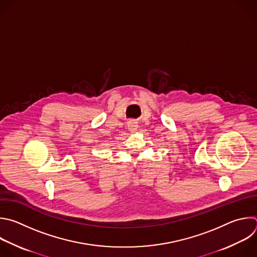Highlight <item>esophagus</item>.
Wrapping results in <instances>:
<instances>
[{"instance_id": "1", "label": "esophagus", "mask_w": 257, "mask_h": 257, "mask_svg": "<svg viewBox=\"0 0 257 257\" xmlns=\"http://www.w3.org/2000/svg\"><path fill=\"white\" fill-rule=\"evenodd\" d=\"M128 129L131 131V132H135L137 129H138V125L136 124V122H130L128 124Z\"/></svg>"}]
</instances>
